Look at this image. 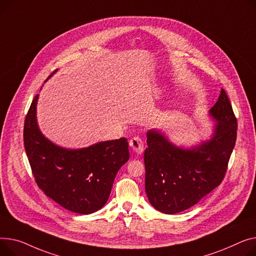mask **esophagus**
I'll return each instance as SVG.
<instances>
[{
	"mask_svg": "<svg viewBox=\"0 0 256 256\" xmlns=\"http://www.w3.org/2000/svg\"><path fill=\"white\" fill-rule=\"evenodd\" d=\"M130 148L137 153V154H141L144 150V144L141 138L139 137H134L132 139L130 140Z\"/></svg>",
	"mask_w": 256,
	"mask_h": 256,
	"instance_id": "esophagus-1",
	"label": "esophagus"
}]
</instances>
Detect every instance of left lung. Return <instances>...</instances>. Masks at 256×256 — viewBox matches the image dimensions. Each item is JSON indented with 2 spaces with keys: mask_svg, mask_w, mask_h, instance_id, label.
Segmentation results:
<instances>
[{
  "mask_svg": "<svg viewBox=\"0 0 256 256\" xmlns=\"http://www.w3.org/2000/svg\"><path fill=\"white\" fill-rule=\"evenodd\" d=\"M209 115L215 122L210 139L190 148L175 145L158 130L147 132L145 190L160 212L176 214L188 209L222 182L238 128L224 88Z\"/></svg>",
  "mask_w": 256,
  "mask_h": 256,
  "instance_id": "1",
  "label": "left lung"
}]
</instances>
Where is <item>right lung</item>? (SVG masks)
I'll list each match as a JSON object with an SVG mask.
<instances>
[{
    "label": "right lung",
    "mask_w": 256,
    "mask_h": 256,
    "mask_svg": "<svg viewBox=\"0 0 256 256\" xmlns=\"http://www.w3.org/2000/svg\"><path fill=\"white\" fill-rule=\"evenodd\" d=\"M38 98L32 100L24 128V149L38 186L71 212L90 214L103 208L118 170L130 158L128 142L120 138L80 149L60 147L39 128Z\"/></svg>",
    "instance_id": "add662e5"
}]
</instances>
